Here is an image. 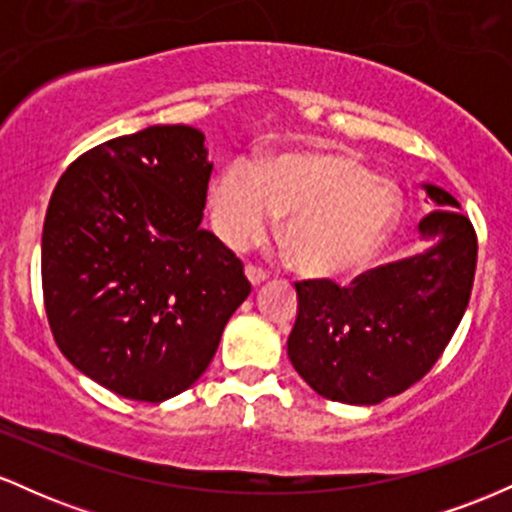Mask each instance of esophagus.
<instances>
[{"label": "esophagus", "instance_id": "1", "mask_svg": "<svg viewBox=\"0 0 512 512\" xmlns=\"http://www.w3.org/2000/svg\"><path fill=\"white\" fill-rule=\"evenodd\" d=\"M245 276H248V281L252 286H260L262 281L267 279V272L260 267H255V264H248V267H245Z\"/></svg>", "mask_w": 512, "mask_h": 512}]
</instances>
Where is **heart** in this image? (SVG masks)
Wrapping results in <instances>:
<instances>
[{
    "mask_svg": "<svg viewBox=\"0 0 512 512\" xmlns=\"http://www.w3.org/2000/svg\"><path fill=\"white\" fill-rule=\"evenodd\" d=\"M211 221L233 250L260 243L286 216L281 243L305 276L344 279L385 248L402 214V192L346 154H281L255 170L231 163L209 195Z\"/></svg>",
    "mask_w": 512,
    "mask_h": 512,
    "instance_id": "b5f03b06",
    "label": "heart"
}]
</instances>
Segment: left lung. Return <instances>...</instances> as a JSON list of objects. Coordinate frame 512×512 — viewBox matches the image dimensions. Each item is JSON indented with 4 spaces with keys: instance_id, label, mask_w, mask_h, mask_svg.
I'll list each match as a JSON object with an SVG mask.
<instances>
[{
    "instance_id": "8db88e82",
    "label": "left lung",
    "mask_w": 512,
    "mask_h": 512,
    "mask_svg": "<svg viewBox=\"0 0 512 512\" xmlns=\"http://www.w3.org/2000/svg\"><path fill=\"white\" fill-rule=\"evenodd\" d=\"M440 207L419 223L436 245L370 269L349 286L298 281L289 358L317 395L378 404L419 383L460 325L477 269V233L450 192L424 185Z\"/></svg>"
}]
</instances>
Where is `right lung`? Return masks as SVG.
<instances>
[{"mask_svg": "<svg viewBox=\"0 0 512 512\" xmlns=\"http://www.w3.org/2000/svg\"><path fill=\"white\" fill-rule=\"evenodd\" d=\"M204 134L154 125L93 146L64 170L43 226V296L74 368L115 395L163 402L219 349L250 281L199 228Z\"/></svg>", "mask_w": 512, "mask_h": 512, "instance_id": "add662e5", "label": "right lung"}]
</instances>
